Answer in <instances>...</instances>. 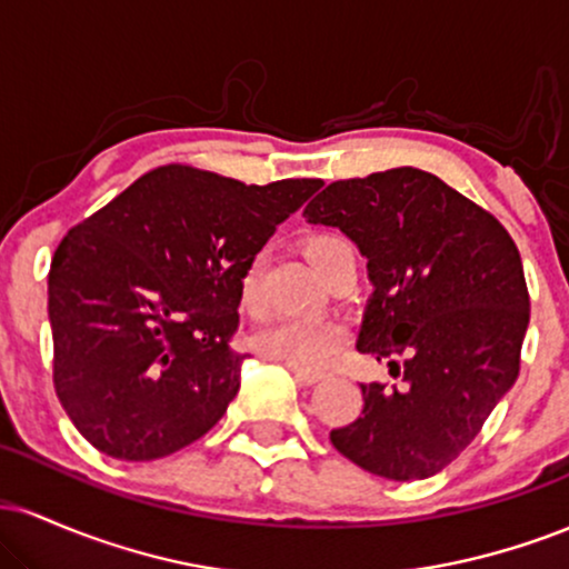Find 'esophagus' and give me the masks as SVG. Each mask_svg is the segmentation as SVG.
<instances>
[{"label": "esophagus", "instance_id": "esophagus-1", "mask_svg": "<svg viewBox=\"0 0 569 569\" xmlns=\"http://www.w3.org/2000/svg\"><path fill=\"white\" fill-rule=\"evenodd\" d=\"M291 371H293V377H297V382H302V385H316L323 380L321 371H305V369H293V367H291Z\"/></svg>", "mask_w": 569, "mask_h": 569}]
</instances>
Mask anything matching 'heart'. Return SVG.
<instances>
[{
    "mask_svg": "<svg viewBox=\"0 0 569 569\" xmlns=\"http://www.w3.org/2000/svg\"><path fill=\"white\" fill-rule=\"evenodd\" d=\"M352 253L348 240L339 234L318 232L305 240V257L316 267L318 276L326 278L339 259ZM240 307L248 316H259L264 307L262 299V259H253L240 278ZM348 331L331 318H278L259 326L251 335V348L264 361L283 363V367L318 371L342 350Z\"/></svg>",
    "mask_w": 569,
    "mask_h": 569,
    "instance_id": "b5f03b06",
    "label": "heart"
}]
</instances>
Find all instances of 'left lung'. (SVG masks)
<instances>
[{
  "instance_id": "8db88e82",
  "label": "left lung",
  "mask_w": 569,
  "mask_h": 569,
  "mask_svg": "<svg viewBox=\"0 0 569 569\" xmlns=\"http://www.w3.org/2000/svg\"><path fill=\"white\" fill-rule=\"evenodd\" d=\"M305 219L339 227L369 259L375 293L356 348L401 377L361 385V417L331 443L382 479L443 471L519 377L530 323L519 248L492 213L420 168L335 181Z\"/></svg>"
}]
</instances>
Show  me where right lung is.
<instances>
[{"label": "right lung", "instance_id": "add662e5", "mask_svg": "<svg viewBox=\"0 0 569 569\" xmlns=\"http://www.w3.org/2000/svg\"><path fill=\"white\" fill-rule=\"evenodd\" d=\"M321 184L171 162L63 234L48 272L53 385L98 452L158 460L217 426L246 358L230 348L243 270Z\"/></svg>", "mask_w": 569, "mask_h": 569}]
</instances>
